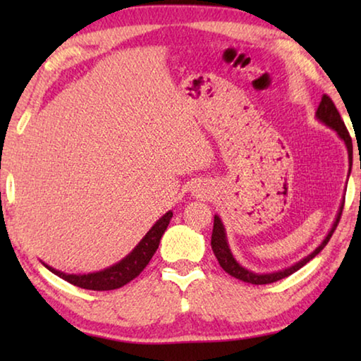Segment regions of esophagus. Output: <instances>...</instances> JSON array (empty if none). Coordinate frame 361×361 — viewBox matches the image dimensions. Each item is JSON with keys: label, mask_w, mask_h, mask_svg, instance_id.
<instances>
[{"label": "esophagus", "mask_w": 361, "mask_h": 361, "mask_svg": "<svg viewBox=\"0 0 361 361\" xmlns=\"http://www.w3.org/2000/svg\"><path fill=\"white\" fill-rule=\"evenodd\" d=\"M207 191H204V189H199V191H197V195H199V197H205V194Z\"/></svg>", "instance_id": "obj_1"}]
</instances>
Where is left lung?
Returning a JSON list of instances; mask_svg holds the SVG:
<instances>
[{
	"label": "left lung",
	"instance_id": "obj_1",
	"mask_svg": "<svg viewBox=\"0 0 361 361\" xmlns=\"http://www.w3.org/2000/svg\"><path fill=\"white\" fill-rule=\"evenodd\" d=\"M315 118L319 119L322 124H325L329 129H333L336 133H338V137L344 142L347 152H349V164L352 166V138L349 135V132H347V127L344 124V121L341 119V114L338 109H336L333 100L329 99L328 95H323L322 97V102L319 108H317V113H315ZM349 175H350V170H349ZM342 209H344V200H342V204L338 210V215H336L334 223L331 226V229L328 231V234L325 239L322 240V243L319 247H317L312 253H309L307 256H304L302 259H299L295 264H291L290 267H285L282 271H276V272H253L250 271V269L243 267L242 264L237 262V259L234 258V255H232L231 248H229V243H228V237H226V229H224V224L221 221V218L218 215H215V219H213V232H212V250L213 253H215L216 259L219 262V266H221L226 272L229 274V276L235 277L242 280V282H247V283H253V285H266V283H274L277 282V280H282L285 277L291 276L293 272H296L301 269L302 266L307 264L310 259H314L317 255H319L325 245L328 243V240L331 239L333 232L336 229V226H338L341 215H342Z\"/></svg>",
	"mask_w": 361,
	"mask_h": 361
}]
</instances>
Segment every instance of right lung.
<instances>
[{"label":"right lung","instance_id":"add662e5","mask_svg":"<svg viewBox=\"0 0 361 361\" xmlns=\"http://www.w3.org/2000/svg\"><path fill=\"white\" fill-rule=\"evenodd\" d=\"M172 216V210H169L166 215H162L154 224H152V228L146 232L143 239L138 242V245L133 248L126 258H122L113 266L103 269V271L90 274H65L46 264V262H42V264H44L52 274H56V276L66 280V282H70L71 285L79 286V288L94 291H108L121 288V286L127 285L130 280L140 276V272L148 266V262L151 261L152 255L156 253L159 242H161V237L164 232H166Z\"/></svg>","mask_w":361,"mask_h":361}]
</instances>
